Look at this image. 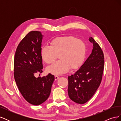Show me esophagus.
Segmentation results:
<instances>
[{
    "instance_id": "obj_1",
    "label": "esophagus",
    "mask_w": 121,
    "mask_h": 121,
    "mask_svg": "<svg viewBox=\"0 0 121 121\" xmlns=\"http://www.w3.org/2000/svg\"><path fill=\"white\" fill-rule=\"evenodd\" d=\"M54 78H55V80H57V79H59V77H58V76H57V75H56V76H54Z\"/></svg>"
}]
</instances>
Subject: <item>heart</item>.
Listing matches in <instances>:
<instances>
[{"mask_svg":"<svg viewBox=\"0 0 121 121\" xmlns=\"http://www.w3.org/2000/svg\"><path fill=\"white\" fill-rule=\"evenodd\" d=\"M86 53L85 43L73 36L54 38L50 42V46H43L40 50V56L46 64H52L57 56L59 58V60L46 69L47 72L54 75L63 74L69 69H78L85 60Z\"/></svg>","mask_w":121,"mask_h":121,"instance_id":"obj_1","label":"heart"}]
</instances>
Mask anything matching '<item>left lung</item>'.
<instances>
[{"label":"left lung","mask_w":121,"mask_h":121,"mask_svg":"<svg viewBox=\"0 0 121 121\" xmlns=\"http://www.w3.org/2000/svg\"><path fill=\"white\" fill-rule=\"evenodd\" d=\"M89 41L93 49L89 56L75 74L68 76V92L71 99L84 104L92 97L99 86L104 69V55L92 37Z\"/></svg>","instance_id":"1"}]
</instances>
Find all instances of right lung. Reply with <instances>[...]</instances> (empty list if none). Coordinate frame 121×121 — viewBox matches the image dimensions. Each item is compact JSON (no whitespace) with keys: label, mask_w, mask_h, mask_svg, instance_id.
<instances>
[{"label":"right lung","mask_w":121,"mask_h":121,"mask_svg":"<svg viewBox=\"0 0 121 121\" xmlns=\"http://www.w3.org/2000/svg\"><path fill=\"white\" fill-rule=\"evenodd\" d=\"M43 35L40 31H31L18 45L14 58V77L17 86L29 103L38 105L49 96L54 76L36 78L34 74L43 72L40 56Z\"/></svg>","instance_id":"obj_1"}]
</instances>
